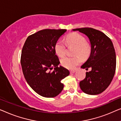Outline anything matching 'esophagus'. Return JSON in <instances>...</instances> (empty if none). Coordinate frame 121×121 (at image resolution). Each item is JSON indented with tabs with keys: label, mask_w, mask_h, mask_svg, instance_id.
I'll return each mask as SVG.
<instances>
[{
	"label": "esophagus",
	"mask_w": 121,
	"mask_h": 121,
	"mask_svg": "<svg viewBox=\"0 0 121 121\" xmlns=\"http://www.w3.org/2000/svg\"><path fill=\"white\" fill-rule=\"evenodd\" d=\"M76 72V70H71L70 71V73H74Z\"/></svg>",
	"instance_id": "esophagus-1"
}]
</instances>
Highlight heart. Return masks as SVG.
Returning <instances> with one entry per match:
<instances>
[{
	"label": "heart",
	"mask_w": 121,
	"mask_h": 121,
	"mask_svg": "<svg viewBox=\"0 0 121 121\" xmlns=\"http://www.w3.org/2000/svg\"><path fill=\"white\" fill-rule=\"evenodd\" d=\"M66 43L69 45L76 47L74 57L66 56L61 60V63L64 67L69 69H74L82 61V58H86L91 53V47L86 43V39L82 35L77 33L69 34L66 37ZM67 46L64 40L59 39L55 45V50L59 56L65 55ZM78 55H81V57Z\"/></svg>",
	"instance_id": "b5f03b06"
}]
</instances>
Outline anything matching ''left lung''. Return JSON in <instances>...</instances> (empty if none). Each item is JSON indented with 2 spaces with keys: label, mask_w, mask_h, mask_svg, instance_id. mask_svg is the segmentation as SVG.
Segmentation results:
<instances>
[{
  "label": "left lung",
  "mask_w": 121,
  "mask_h": 121,
  "mask_svg": "<svg viewBox=\"0 0 121 121\" xmlns=\"http://www.w3.org/2000/svg\"><path fill=\"white\" fill-rule=\"evenodd\" d=\"M84 34L89 38L91 52L89 58L81 66L82 69L91 70L80 82L82 91L89 95H97L103 92L110 84L115 75L116 57L113 43L103 32L92 28L72 30Z\"/></svg>",
  "instance_id": "8db88e82"
}]
</instances>
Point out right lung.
<instances>
[{"label": "right lung", "mask_w": 121, "mask_h": 121, "mask_svg": "<svg viewBox=\"0 0 121 121\" xmlns=\"http://www.w3.org/2000/svg\"><path fill=\"white\" fill-rule=\"evenodd\" d=\"M66 30H40L28 37L22 50L21 64L25 79L35 92L45 98L60 94L64 88L61 81L69 74L67 69L59 66L55 50L56 43Z\"/></svg>", "instance_id": "obj_1"}]
</instances>
